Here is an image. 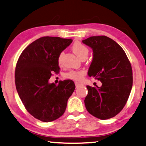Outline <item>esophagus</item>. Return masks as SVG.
<instances>
[{
  "label": "esophagus",
  "instance_id": "esophagus-1",
  "mask_svg": "<svg viewBox=\"0 0 146 146\" xmlns=\"http://www.w3.org/2000/svg\"><path fill=\"white\" fill-rule=\"evenodd\" d=\"M75 86H76V87H78L79 86H80V85H81L82 84H81V83H79V82H75Z\"/></svg>",
  "mask_w": 146,
  "mask_h": 146
}]
</instances>
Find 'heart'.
Returning <instances> with one entry per match:
<instances>
[{
  "mask_svg": "<svg viewBox=\"0 0 146 146\" xmlns=\"http://www.w3.org/2000/svg\"><path fill=\"white\" fill-rule=\"evenodd\" d=\"M72 50L80 59H83L87 57L89 53V48L85 44L81 43L79 41H75L72 45ZM63 53H59L57 58V62L59 65H61L62 61H63ZM85 71L83 70H71L66 73L65 77L67 79H72L74 81H81L83 77L85 75Z\"/></svg>",
  "mask_w": 146,
  "mask_h": 146,
  "instance_id": "heart-1",
  "label": "heart"
}]
</instances>
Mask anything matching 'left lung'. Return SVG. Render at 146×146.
Here are the masks:
<instances>
[{
	"instance_id": "1",
	"label": "left lung",
	"mask_w": 146,
	"mask_h": 146,
	"mask_svg": "<svg viewBox=\"0 0 146 146\" xmlns=\"http://www.w3.org/2000/svg\"><path fill=\"white\" fill-rule=\"evenodd\" d=\"M93 51L88 75L100 80L101 87L87 85L84 102L87 111L100 119L115 117L125 106L133 84L129 60L123 48L106 36H93L83 40Z\"/></svg>"
}]
</instances>
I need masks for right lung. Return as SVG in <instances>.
Segmentation results:
<instances>
[{
	"mask_svg": "<svg viewBox=\"0 0 146 146\" xmlns=\"http://www.w3.org/2000/svg\"><path fill=\"white\" fill-rule=\"evenodd\" d=\"M72 42L71 38L42 36L27 46L15 68L17 92L27 111L35 118L50 122L63 115L75 85L72 80L49 83L48 79L60 68L59 53Z\"/></svg>",
	"mask_w": 146,
	"mask_h": 146,
	"instance_id": "add662e5",
	"label": "right lung"
}]
</instances>
